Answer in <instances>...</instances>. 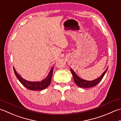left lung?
Wrapping results in <instances>:
<instances>
[{"label":"left lung","mask_w":121,"mask_h":121,"mask_svg":"<svg viewBox=\"0 0 121 121\" xmlns=\"http://www.w3.org/2000/svg\"><path fill=\"white\" fill-rule=\"evenodd\" d=\"M108 68L106 69L104 72L102 73V75L100 77H99L98 78L92 81H88L82 79L80 78L77 75V74L73 71V70L72 69L70 68V71L73 76V80H74L76 84L77 85L78 87L81 88H90L94 87V86L97 85L98 83L102 80L103 77H104L105 73L107 72Z\"/></svg>","instance_id":"8db88e82"}]
</instances>
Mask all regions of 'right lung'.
Listing matches in <instances>:
<instances>
[{
    "label": "right lung",
    "instance_id": "1",
    "mask_svg": "<svg viewBox=\"0 0 121 121\" xmlns=\"http://www.w3.org/2000/svg\"><path fill=\"white\" fill-rule=\"evenodd\" d=\"M13 70L15 75L17 79L19 80L22 84L24 87L28 89L29 90H33V91H38V90H42L46 89L48 86L50 85L52 77L53 75V67L51 69L50 73H49L48 76L41 81H36V82H32V81H29L24 79L23 78H22L18 73H17L15 69L13 67Z\"/></svg>",
    "mask_w": 121,
    "mask_h": 121
}]
</instances>
